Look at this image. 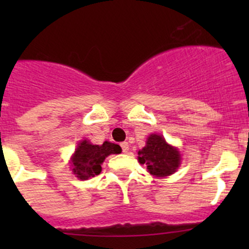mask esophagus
Here are the masks:
<instances>
[{
  "instance_id": "obj_1",
  "label": "esophagus",
  "mask_w": 249,
  "mask_h": 249,
  "mask_svg": "<svg viewBox=\"0 0 249 249\" xmlns=\"http://www.w3.org/2000/svg\"><path fill=\"white\" fill-rule=\"evenodd\" d=\"M120 147H122L123 153L129 152V143H127V142H122V143H120Z\"/></svg>"
}]
</instances>
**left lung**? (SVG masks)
Wrapping results in <instances>:
<instances>
[{"mask_svg":"<svg viewBox=\"0 0 249 249\" xmlns=\"http://www.w3.org/2000/svg\"><path fill=\"white\" fill-rule=\"evenodd\" d=\"M179 152L167 144L160 135H150L145 147L139 150V161L147 166L148 172L158 177L172 175L179 166Z\"/></svg>","mask_w":249,"mask_h":249,"instance_id":"8db88e82","label":"left lung"}]
</instances>
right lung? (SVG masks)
Masks as SVG:
<instances>
[{
    "mask_svg": "<svg viewBox=\"0 0 249 249\" xmlns=\"http://www.w3.org/2000/svg\"><path fill=\"white\" fill-rule=\"evenodd\" d=\"M122 148L119 144L104 142L102 145L90 144L88 141L79 143L72 159L73 172L80 179H88L90 177L100 175L101 164L109 154H119Z\"/></svg>",
    "mask_w": 249,
    "mask_h": 249,
    "instance_id": "obj_1",
    "label": "right lung"
}]
</instances>
